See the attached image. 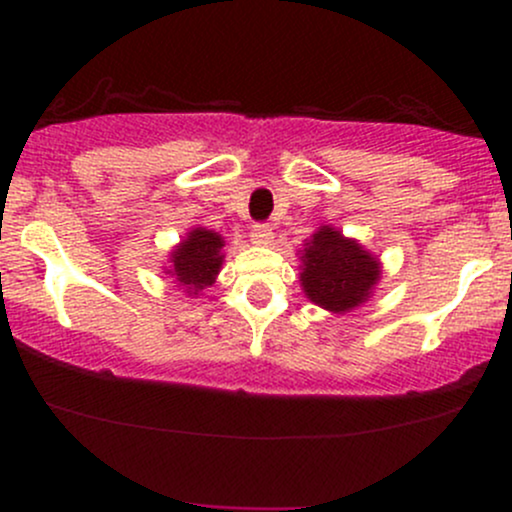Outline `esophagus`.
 <instances>
[{
    "label": "esophagus",
    "mask_w": 512,
    "mask_h": 512,
    "mask_svg": "<svg viewBox=\"0 0 512 512\" xmlns=\"http://www.w3.org/2000/svg\"><path fill=\"white\" fill-rule=\"evenodd\" d=\"M250 238L255 245H272L274 240V231L269 223H255V226L250 228Z\"/></svg>",
    "instance_id": "34e87169"
}]
</instances>
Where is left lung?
<instances>
[{
  "instance_id": "left-lung-1",
  "label": "left lung",
  "mask_w": 512,
  "mask_h": 512,
  "mask_svg": "<svg viewBox=\"0 0 512 512\" xmlns=\"http://www.w3.org/2000/svg\"><path fill=\"white\" fill-rule=\"evenodd\" d=\"M305 245L301 281L310 301L334 313L366 301L380 274L375 257L330 226H322Z\"/></svg>"
}]
</instances>
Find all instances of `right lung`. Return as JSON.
<instances>
[{
  "label": "right lung",
  "instance_id": "right-lung-1",
  "mask_svg": "<svg viewBox=\"0 0 512 512\" xmlns=\"http://www.w3.org/2000/svg\"><path fill=\"white\" fill-rule=\"evenodd\" d=\"M223 240L207 228H195L173 252V272L182 286L190 291H202L214 284L219 274L223 255Z\"/></svg>",
  "mask_w": 512,
  "mask_h": 512
}]
</instances>
